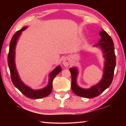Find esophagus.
Returning <instances> with one entry per match:
<instances>
[{
  "label": "esophagus",
  "mask_w": 126,
  "mask_h": 126,
  "mask_svg": "<svg viewBox=\"0 0 126 126\" xmlns=\"http://www.w3.org/2000/svg\"><path fill=\"white\" fill-rule=\"evenodd\" d=\"M63 64L65 66V67H68L70 64V60L68 57H65L64 58L63 61Z\"/></svg>",
  "instance_id": "obj_1"
}]
</instances>
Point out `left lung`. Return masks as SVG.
<instances>
[{
	"instance_id": "8db88e82",
	"label": "left lung",
	"mask_w": 126,
	"mask_h": 126,
	"mask_svg": "<svg viewBox=\"0 0 126 126\" xmlns=\"http://www.w3.org/2000/svg\"><path fill=\"white\" fill-rule=\"evenodd\" d=\"M101 39L97 46L101 47L104 53L106 62L103 78L99 83L91 88L84 89L79 87L76 83L78 71L76 68H69L72 77L71 88L73 93L77 95L87 98L98 96L108 88L113 79L114 68L116 67V55L114 53V43L111 37L103 29L99 33Z\"/></svg>"
}]
</instances>
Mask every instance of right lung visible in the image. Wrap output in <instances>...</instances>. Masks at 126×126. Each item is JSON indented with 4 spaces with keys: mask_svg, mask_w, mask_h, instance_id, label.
Masks as SVG:
<instances>
[{
    "mask_svg": "<svg viewBox=\"0 0 126 126\" xmlns=\"http://www.w3.org/2000/svg\"><path fill=\"white\" fill-rule=\"evenodd\" d=\"M27 28L25 27L19 31H17L12 38L10 42L9 50L8 55V63L9 66L11 79L15 87L18 88L25 96L32 99H39L46 97L49 94L52 92L53 88V79L61 71L62 68L61 66H58L55 69L51 72L49 75V80L48 86L45 88L40 90H33L29 87L26 86L23 83L19 77L18 72L16 71V64H15V47L16 43V40L22 32Z\"/></svg>",
    "mask_w": 126,
    "mask_h": 126,
    "instance_id": "add662e5",
    "label": "right lung"
}]
</instances>
